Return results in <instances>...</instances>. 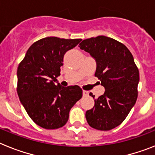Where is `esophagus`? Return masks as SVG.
<instances>
[{
  "mask_svg": "<svg viewBox=\"0 0 155 155\" xmlns=\"http://www.w3.org/2000/svg\"><path fill=\"white\" fill-rule=\"evenodd\" d=\"M83 95H84V96H87V95H88V91H83Z\"/></svg>",
  "mask_w": 155,
  "mask_h": 155,
  "instance_id": "esophagus-1",
  "label": "esophagus"
}]
</instances>
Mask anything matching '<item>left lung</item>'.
<instances>
[{
  "label": "left lung",
  "mask_w": 155,
  "mask_h": 155,
  "mask_svg": "<svg viewBox=\"0 0 155 155\" xmlns=\"http://www.w3.org/2000/svg\"><path fill=\"white\" fill-rule=\"evenodd\" d=\"M95 60L94 76L105 87V92L94 98L87 110V124L99 130H110L124 122L137 98L139 71L133 55L121 42L104 35L84 39L79 44Z\"/></svg>",
  "instance_id": "obj_1"
}]
</instances>
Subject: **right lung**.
<instances>
[{
  "label": "right lung",
  "mask_w": 155,
  "mask_h": 155,
  "mask_svg": "<svg viewBox=\"0 0 155 155\" xmlns=\"http://www.w3.org/2000/svg\"><path fill=\"white\" fill-rule=\"evenodd\" d=\"M81 41L53 36L39 39L28 48L18 65L17 92L20 102L30 118L42 128L54 130L65 125L71 109L81 98L79 86L63 87L57 79L66 52Z\"/></svg>",
  "instance_id": "1"
}]
</instances>
